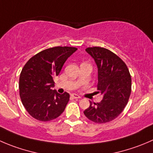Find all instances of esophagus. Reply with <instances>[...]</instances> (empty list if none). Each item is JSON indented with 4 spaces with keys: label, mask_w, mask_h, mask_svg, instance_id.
I'll return each mask as SVG.
<instances>
[{
    "label": "esophagus",
    "mask_w": 153,
    "mask_h": 153,
    "mask_svg": "<svg viewBox=\"0 0 153 153\" xmlns=\"http://www.w3.org/2000/svg\"><path fill=\"white\" fill-rule=\"evenodd\" d=\"M71 96H72L73 99H80V98H81L79 96H78V95L75 94V93H72V94L71 95Z\"/></svg>",
    "instance_id": "esophagus-1"
}]
</instances>
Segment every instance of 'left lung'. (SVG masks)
<instances>
[{"instance_id": "left-lung-1", "label": "left lung", "mask_w": 153, "mask_h": 153, "mask_svg": "<svg viewBox=\"0 0 153 153\" xmlns=\"http://www.w3.org/2000/svg\"><path fill=\"white\" fill-rule=\"evenodd\" d=\"M86 51L94 59L98 67L97 90L103 94L99 103L92 104L84 114L96 123L116 119L126 106L131 91V78L125 62L110 50L89 47Z\"/></svg>"}]
</instances>
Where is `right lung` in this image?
<instances>
[{
    "label": "right lung",
    "mask_w": 153,
    "mask_h": 153,
    "mask_svg": "<svg viewBox=\"0 0 153 153\" xmlns=\"http://www.w3.org/2000/svg\"><path fill=\"white\" fill-rule=\"evenodd\" d=\"M77 49L68 46L47 48L33 56L24 66L19 78V95L26 111L34 119L51 121L64 111L69 94H60L51 87L54 77Z\"/></svg>",
    "instance_id": "1"
}]
</instances>
